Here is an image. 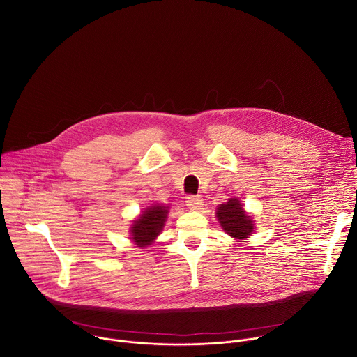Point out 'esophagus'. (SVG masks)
Masks as SVG:
<instances>
[{
	"label": "esophagus",
	"instance_id": "esophagus-1",
	"mask_svg": "<svg viewBox=\"0 0 357 357\" xmlns=\"http://www.w3.org/2000/svg\"><path fill=\"white\" fill-rule=\"evenodd\" d=\"M187 206L188 208L191 210H201L204 207V199L202 197H195V195H191L187 198Z\"/></svg>",
	"mask_w": 357,
	"mask_h": 357
}]
</instances>
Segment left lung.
I'll return each mask as SVG.
<instances>
[{
    "label": "left lung",
    "mask_w": 357,
    "mask_h": 357,
    "mask_svg": "<svg viewBox=\"0 0 357 357\" xmlns=\"http://www.w3.org/2000/svg\"><path fill=\"white\" fill-rule=\"evenodd\" d=\"M215 214L222 229L235 239H245L250 236L255 229L252 217L236 198H229L227 204H220Z\"/></svg>",
    "instance_id": "8db88e82"
}]
</instances>
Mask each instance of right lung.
I'll use <instances>...</instances> for the list:
<instances>
[{
  "label": "right lung",
  "mask_w": 357,
  "mask_h": 357,
  "mask_svg": "<svg viewBox=\"0 0 357 357\" xmlns=\"http://www.w3.org/2000/svg\"><path fill=\"white\" fill-rule=\"evenodd\" d=\"M167 213V206L153 204L151 207H147L143 214L133 221L130 228V239L135 242V245H137V248H147L153 243L165 225Z\"/></svg>",
  "instance_id": "obj_1"
}]
</instances>
